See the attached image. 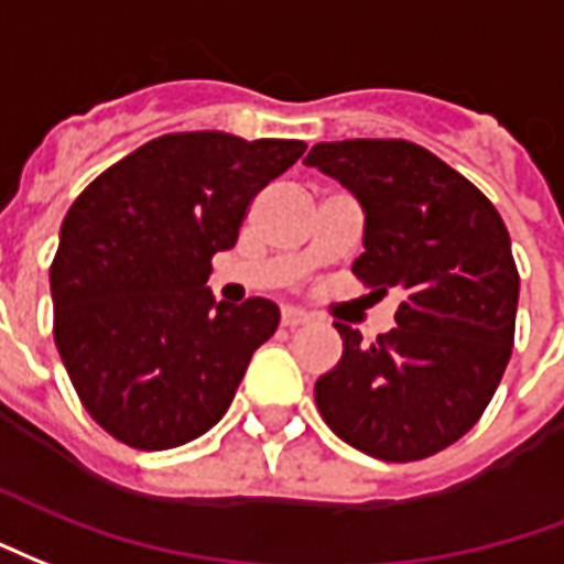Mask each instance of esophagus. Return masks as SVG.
I'll use <instances>...</instances> for the list:
<instances>
[{
	"label": "esophagus",
	"mask_w": 564,
	"mask_h": 564,
	"mask_svg": "<svg viewBox=\"0 0 564 564\" xmlns=\"http://www.w3.org/2000/svg\"><path fill=\"white\" fill-rule=\"evenodd\" d=\"M282 324L285 327H300V324H310V315L303 310H294V306H285L282 310Z\"/></svg>",
	"instance_id": "1"
}]
</instances>
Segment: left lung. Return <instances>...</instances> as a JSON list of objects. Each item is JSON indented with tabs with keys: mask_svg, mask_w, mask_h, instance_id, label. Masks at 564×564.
Masks as SVG:
<instances>
[{
	"mask_svg": "<svg viewBox=\"0 0 564 564\" xmlns=\"http://www.w3.org/2000/svg\"><path fill=\"white\" fill-rule=\"evenodd\" d=\"M364 207L355 276L400 291L376 343L336 322L343 360L315 381L324 423L357 451L412 463L480 421L511 360L520 276L511 237L480 188L409 141L315 143L303 159Z\"/></svg>",
	"mask_w": 564,
	"mask_h": 564,
	"instance_id": "1",
	"label": "left lung"
}]
</instances>
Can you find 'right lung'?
Wrapping results in <instances>:
<instances>
[{
	"label": "right lung",
	"instance_id": "obj_1",
	"mask_svg": "<svg viewBox=\"0 0 564 564\" xmlns=\"http://www.w3.org/2000/svg\"><path fill=\"white\" fill-rule=\"evenodd\" d=\"M303 141L162 134L110 164L65 213L51 264L53 336L84 409L138 451L186 445L228 412L273 300L213 297V254Z\"/></svg>",
	"mask_w": 564,
	"mask_h": 564
}]
</instances>
